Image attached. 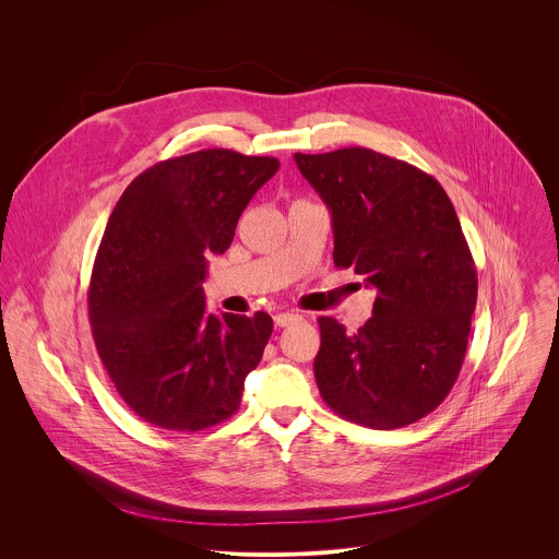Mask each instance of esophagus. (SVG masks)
<instances>
[{
  "mask_svg": "<svg viewBox=\"0 0 559 559\" xmlns=\"http://www.w3.org/2000/svg\"><path fill=\"white\" fill-rule=\"evenodd\" d=\"M275 324L277 326H288V324H295V322H301L304 317L299 314V312H280V314H275Z\"/></svg>",
  "mask_w": 559,
  "mask_h": 559,
  "instance_id": "34e87169",
  "label": "esophagus"
}]
</instances>
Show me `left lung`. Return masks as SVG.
Segmentation results:
<instances>
[{
  "instance_id": "left-lung-1",
  "label": "left lung",
  "mask_w": 559,
  "mask_h": 559,
  "mask_svg": "<svg viewBox=\"0 0 559 559\" xmlns=\"http://www.w3.org/2000/svg\"><path fill=\"white\" fill-rule=\"evenodd\" d=\"M295 160L331 213L335 266L377 288L355 333L320 317V396L366 428L408 426L450 394L467 350L478 275L456 211L432 176L361 146Z\"/></svg>"
}]
</instances>
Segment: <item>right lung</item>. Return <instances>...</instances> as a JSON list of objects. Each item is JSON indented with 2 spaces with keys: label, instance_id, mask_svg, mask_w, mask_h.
Masks as SVG:
<instances>
[{
  "label": "right lung",
  "instance_id": "obj_1",
  "mask_svg": "<svg viewBox=\"0 0 559 559\" xmlns=\"http://www.w3.org/2000/svg\"><path fill=\"white\" fill-rule=\"evenodd\" d=\"M280 169L273 157L211 148L160 160L122 193L100 240L87 310L98 357L127 406L165 430L211 428L240 406L273 320L209 314L211 255Z\"/></svg>",
  "mask_w": 559,
  "mask_h": 559
}]
</instances>
